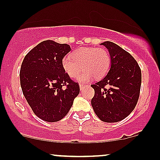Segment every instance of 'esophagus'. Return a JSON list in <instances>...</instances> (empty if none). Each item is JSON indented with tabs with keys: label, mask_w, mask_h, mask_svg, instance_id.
<instances>
[{
	"label": "esophagus",
	"mask_w": 160,
	"mask_h": 160,
	"mask_svg": "<svg viewBox=\"0 0 160 160\" xmlns=\"http://www.w3.org/2000/svg\"><path fill=\"white\" fill-rule=\"evenodd\" d=\"M87 86V85H83V84H80L79 85V87H80V90H82V89L85 88V87Z\"/></svg>",
	"instance_id": "1"
}]
</instances>
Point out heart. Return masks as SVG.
<instances>
[{
    "instance_id": "heart-1",
    "label": "heart",
    "mask_w": 160,
    "mask_h": 160,
    "mask_svg": "<svg viewBox=\"0 0 160 160\" xmlns=\"http://www.w3.org/2000/svg\"><path fill=\"white\" fill-rule=\"evenodd\" d=\"M111 56L104 48L82 47L74 51L72 58L66 56L62 60L65 72L71 78L76 77L82 69L84 72L77 78L79 82L101 78L111 67Z\"/></svg>"
}]
</instances>
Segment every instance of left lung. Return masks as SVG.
<instances>
[{"label": "left lung", "mask_w": 160, "mask_h": 160, "mask_svg": "<svg viewBox=\"0 0 160 160\" xmlns=\"http://www.w3.org/2000/svg\"><path fill=\"white\" fill-rule=\"evenodd\" d=\"M101 45L108 49L111 63L107 75L92 85L94 90L92 106L101 121L114 123L124 119L135 108L141 86V70L134 58L121 46L110 41Z\"/></svg>", "instance_id": "left-lung-1"}]
</instances>
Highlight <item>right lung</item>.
Listing matches in <instances>:
<instances>
[{
  "instance_id": "add662e5",
  "label": "right lung",
  "mask_w": 160,
  "mask_h": 160,
  "mask_svg": "<svg viewBox=\"0 0 160 160\" xmlns=\"http://www.w3.org/2000/svg\"><path fill=\"white\" fill-rule=\"evenodd\" d=\"M71 51L68 44L42 41L27 54L20 72V86L33 113L47 122L68 114L79 86L65 72L62 60Z\"/></svg>"
}]
</instances>
